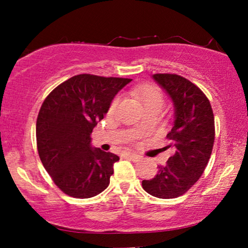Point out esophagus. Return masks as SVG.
Here are the masks:
<instances>
[{"mask_svg":"<svg viewBox=\"0 0 248 248\" xmlns=\"http://www.w3.org/2000/svg\"><path fill=\"white\" fill-rule=\"evenodd\" d=\"M123 155L125 158H128V159H131V160H134V161H137L138 159H140V155L137 154H133V152H125Z\"/></svg>","mask_w":248,"mask_h":248,"instance_id":"esophagus-1","label":"esophagus"}]
</instances>
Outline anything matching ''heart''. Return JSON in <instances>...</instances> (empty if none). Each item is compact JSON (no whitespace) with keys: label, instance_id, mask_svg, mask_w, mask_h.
<instances>
[{"label":"heart","instance_id":"heart-1","mask_svg":"<svg viewBox=\"0 0 248 248\" xmlns=\"http://www.w3.org/2000/svg\"><path fill=\"white\" fill-rule=\"evenodd\" d=\"M139 96H140L141 100L143 101V105L147 111H159V113H161V111L164 110V97H162L160 91L155 89V88H145V89H141L139 91ZM118 100H120V98L116 97L113 101H111L109 106V111L115 110V108L117 107Z\"/></svg>","mask_w":248,"mask_h":248}]
</instances>
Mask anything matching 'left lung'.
I'll return each instance as SVG.
<instances>
[{
    "instance_id": "obj_1",
    "label": "left lung",
    "mask_w": 248,
    "mask_h": 248,
    "mask_svg": "<svg viewBox=\"0 0 248 248\" xmlns=\"http://www.w3.org/2000/svg\"><path fill=\"white\" fill-rule=\"evenodd\" d=\"M152 78L170 97L175 121L167 134L175 154L158 166L152 179L142 181L147 193L159 199H175L188 191L208 165L215 142V116L203 91L178 74L157 73Z\"/></svg>"
}]
</instances>
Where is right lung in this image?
Returning <instances> with one entry per match:
<instances>
[{"label": "right lung", "mask_w": 248, "mask_h": 248, "mask_svg": "<svg viewBox=\"0 0 248 248\" xmlns=\"http://www.w3.org/2000/svg\"><path fill=\"white\" fill-rule=\"evenodd\" d=\"M131 81L78 74L44 100L36 124L37 149L46 171L65 194L89 199L109 185L120 157L93 149L90 134L116 93Z\"/></svg>", "instance_id": "add662e5"}]
</instances>
